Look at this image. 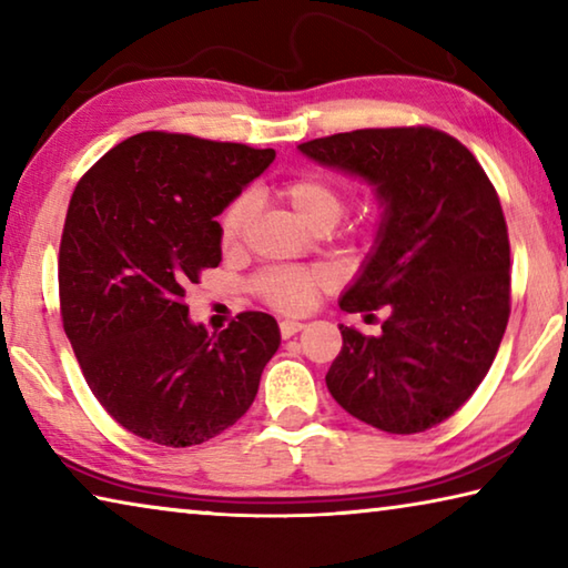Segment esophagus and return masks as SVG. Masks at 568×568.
<instances>
[{"label":"esophagus","instance_id":"1","mask_svg":"<svg viewBox=\"0 0 568 568\" xmlns=\"http://www.w3.org/2000/svg\"><path fill=\"white\" fill-rule=\"evenodd\" d=\"M305 325L301 321H283L281 323V335L283 338H291V335H295L297 331H303Z\"/></svg>","mask_w":568,"mask_h":568}]
</instances>
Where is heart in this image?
Masks as SVG:
<instances>
[{
	"label": "heart",
	"mask_w": 568,
	"mask_h": 568,
	"mask_svg": "<svg viewBox=\"0 0 568 568\" xmlns=\"http://www.w3.org/2000/svg\"><path fill=\"white\" fill-rule=\"evenodd\" d=\"M283 195L293 210L301 215L307 225L321 230H331L338 225L345 207H348V192L338 182L307 172L287 180L283 185ZM255 215V197L243 192L235 200H230L223 213L217 217V240L225 253H233L243 245L247 225L253 223ZM333 285V275L328 267L313 265H277L257 273L253 277V291L263 303H267L281 313H305L311 311L323 291Z\"/></svg>",
	"instance_id": "1"
}]
</instances>
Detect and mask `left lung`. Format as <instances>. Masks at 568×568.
Instances as JSON below:
<instances>
[{
  "instance_id": "8db88e82",
  "label": "left lung",
  "mask_w": 568,
  "mask_h": 568,
  "mask_svg": "<svg viewBox=\"0 0 568 568\" xmlns=\"http://www.w3.org/2000/svg\"><path fill=\"white\" fill-rule=\"evenodd\" d=\"M303 155L376 185V250L341 297L345 313L386 307L381 335L341 325L325 383L386 434H420L474 396L511 315V245L491 180L466 145L426 124L365 128L303 142Z\"/></svg>"
}]
</instances>
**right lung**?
Listing matches in <instances>:
<instances>
[{"instance_id": "1", "label": "right lung", "mask_w": 568, "mask_h": 568, "mask_svg": "<svg viewBox=\"0 0 568 568\" xmlns=\"http://www.w3.org/2000/svg\"><path fill=\"white\" fill-rule=\"evenodd\" d=\"M275 150L150 130L84 172L60 243V313L94 398L130 434L187 448L245 416L281 345L245 311L207 335L185 293L220 263L217 215Z\"/></svg>"}]
</instances>
